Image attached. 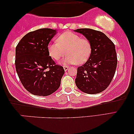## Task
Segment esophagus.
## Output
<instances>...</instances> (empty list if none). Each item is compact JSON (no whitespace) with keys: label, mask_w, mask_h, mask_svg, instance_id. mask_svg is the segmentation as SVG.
I'll return each instance as SVG.
<instances>
[{"label":"esophagus","mask_w":134,"mask_h":134,"mask_svg":"<svg viewBox=\"0 0 134 134\" xmlns=\"http://www.w3.org/2000/svg\"><path fill=\"white\" fill-rule=\"evenodd\" d=\"M63 68L65 69V71H67L69 67L67 66H63Z\"/></svg>","instance_id":"34e87169"}]
</instances>
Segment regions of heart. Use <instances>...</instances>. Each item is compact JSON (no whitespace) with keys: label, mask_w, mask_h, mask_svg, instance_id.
I'll use <instances>...</instances> for the list:
<instances>
[{"label":"heart","mask_w":134,"mask_h":134,"mask_svg":"<svg viewBox=\"0 0 134 134\" xmlns=\"http://www.w3.org/2000/svg\"><path fill=\"white\" fill-rule=\"evenodd\" d=\"M57 42L48 45V52L54 60H58L66 53L68 55L62 60L64 64L82 65L88 60L92 52V45L89 40L82 38L77 34L66 32L57 38Z\"/></svg>","instance_id":"1"}]
</instances>
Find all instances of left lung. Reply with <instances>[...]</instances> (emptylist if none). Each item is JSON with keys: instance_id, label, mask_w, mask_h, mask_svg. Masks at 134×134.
Masks as SVG:
<instances>
[{"instance_id": "obj_1", "label": "left lung", "mask_w": 134, "mask_h": 134, "mask_svg": "<svg viewBox=\"0 0 134 134\" xmlns=\"http://www.w3.org/2000/svg\"><path fill=\"white\" fill-rule=\"evenodd\" d=\"M74 32L83 35L92 45L88 60L77 68L76 85L87 94L99 93L109 87L116 71L117 55L114 43L100 31L79 29Z\"/></svg>"}]
</instances>
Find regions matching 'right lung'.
<instances>
[{"mask_svg": "<svg viewBox=\"0 0 134 134\" xmlns=\"http://www.w3.org/2000/svg\"><path fill=\"white\" fill-rule=\"evenodd\" d=\"M55 34V30L47 28L30 32L16 47L15 66L20 81L36 96H47L57 90L65 73L48 52V44Z\"/></svg>", "mask_w": 134, "mask_h": 134, "instance_id": "right-lung-1", "label": "right lung"}]
</instances>
